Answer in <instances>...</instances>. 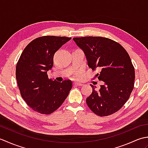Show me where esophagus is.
<instances>
[{
    "mask_svg": "<svg viewBox=\"0 0 148 148\" xmlns=\"http://www.w3.org/2000/svg\"><path fill=\"white\" fill-rule=\"evenodd\" d=\"M74 86H82L83 84L81 83H74Z\"/></svg>",
    "mask_w": 148,
    "mask_h": 148,
    "instance_id": "1",
    "label": "esophagus"
}]
</instances>
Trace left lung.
I'll return each mask as SVG.
<instances>
[{"mask_svg": "<svg viewBox=\"0 0 148 148\" xmlns=\"http://www.w3.org/2000/svg\"><path fill=\"white\" fill-rule=\"evenodd\" d=\"M83 50L88 65L99 69V81L104 82L99 91L92 87L88 97V106L95 114L107 116L119 111L128 99L134 87L135 70L129 55L120 44L102 37H74Z\"/></svg>", "mask_w": 148, "mask_h": 148, "instance_id": "obj_1", "label": "left lung"}]
</instances>
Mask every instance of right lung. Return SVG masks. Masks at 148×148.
I'll return each instance as SVG.
<instances>
[{
  "instance_id": "obj_1",
  "label": "right lung",
  "mask_w": 148,
  "mask_h": 148,
  "mask_svg": "<svg viewBox=\"0 0 148 148\" xmlns=\"http://www.w3.org/2000/svg\"><path fill=\"white\" fill-rule=\"evenodd\" d=\"M71 37L42 36L23 49L16 67V77L23 99L34 111L49 114L60 107L72 88L71 80L62 83L49 79L47 72L53 56Z\"/></svg>"
}]
</instances>
